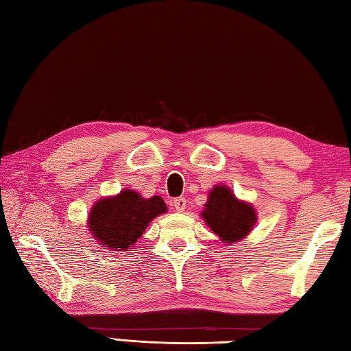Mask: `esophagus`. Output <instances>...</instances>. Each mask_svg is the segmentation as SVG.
Listing matches in <instances>:
<instances>
[{
	"label": "esophagus",
	"instance_id": "obj_1",
	"mask_svg": "<svg viewBox=\"0 0 351 351\" xmlns=\"http://www.w3.org/2000/svg\"><path fill=\"white\" fill-rule=\"evenodd\" d=\"M173 206H175V210L178 211V213H182V211H185V206H187V202H185V199L184 197H178V199H175L173 202Z\"/></svg>",
	"mask_w": 351,
	"mask_h": 351
}]
</instances>
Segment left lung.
Segmentation results:
<instances>
[{
  "label": "left lung",
  "mask_w": 351,
  "mask_h": 351,
  "mask_svg": "<svg viewBox=\"0 0 351 351\" xmlns=\"http://www.w3.org/2000/svg\"><path fill=\"white\" fill-rule=\"evenodd\" d=\"M202 219L221 243L235 244L247 237L256 223V211L250 204L237 199L226 185H215L208 195Z\"/></svg>",
  "instance_id": "left-lung-1"
}]
</instances>
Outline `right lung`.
Listing matches in <instances>:
<instances>
[{
  "label": "right lung",
  "instance_id": "right-lung-1",
  "mask_svg": "<svg viewBox=\"0 0 351 351\" xmlns=\"http://www.w3.org/2000/svg\"><path fill=\"white\" fill-rule=\"evenodd\" d=\"M167 213L160 196L141 197L134 190L98 200L88 214V230L104 247L123 252L131 249L155 217Z\"/></svg>",
  "mask_w": 351,
  "mask_h": 351
}]
</instances>
